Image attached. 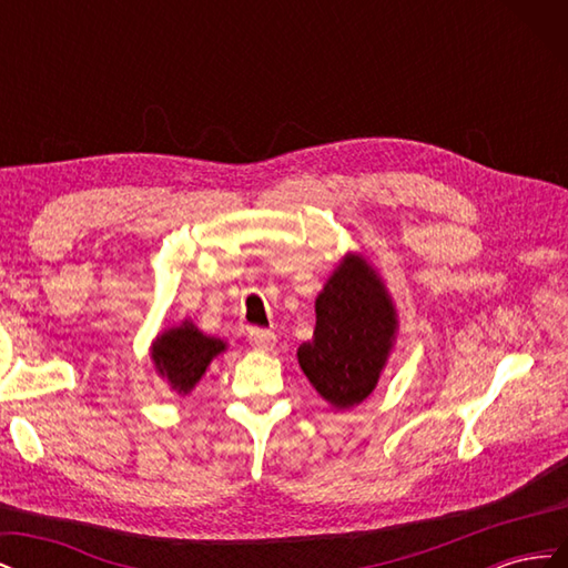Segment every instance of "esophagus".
Returning a JSON list of instances; mask_svg holds the SVG:
<instances>
[{
    "mask_svg": "<svg viewBox=\"0 0 568 568\" xmlns=\"http://www.w3.org/2000/svg\"><path fill=\"white\" fill-rule=\"evenodd\" d=\"M248 341H251V346L257 351H272L274 343H277V336H274V332H270V329H257V326H251Z\"/></svg>",
    "mask_w": 568,
    "mask_h": 568,
    "instance_id": "esophagus-1",
    "label": "esophagus"
}]
</instances>
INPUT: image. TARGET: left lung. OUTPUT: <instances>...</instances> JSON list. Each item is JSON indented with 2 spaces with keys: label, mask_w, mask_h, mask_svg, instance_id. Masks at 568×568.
I'll return each instance as SVG.
<instances>
[{
  "label": "left lung",
  "mask_w": 568,
  "mask_h": 568,
  "mask_svg": "<svg viewBox=\"0 0 568 568\" xmlns=\"http://www.w3.org/2000/svg\"><path fill=\"white\" fill-rule=\"evenodd\" d=\"M313 341L298 363L324 400L346 409L374 390L393 346L395 313L384 284L363 257H346L315 303Z\"/></svg>",
  "instance_id": "left-lung-1"
}]
</instances>
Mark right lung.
Instances as JSON below:
<instances>
[{
  "label": "right lung",
  "mask_w": 568,
  "mask_h": 568,
  "mask_svg": "<svg viewBox=\"0 0 568 568\" xmlns=\"http://www.w3.org/2000/svg\"><path fill=\"white\" fill-rule=\"evenodd\" d=\"M220 351H225V343L203 336L194 324L184 322L178 329L161 334V338L153 343L151 357L175 390L189 393Z\"/></svg>",
  "instance_id": "1"
}]
</instances>
